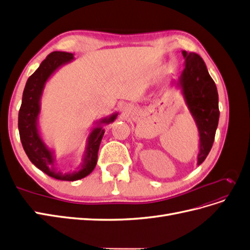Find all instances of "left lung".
Listing matches in <instances>:
<instances>
[{
  "label": "left lung",
  "instance_id": "left-lung-1",
  "mask_svg": "<svg viewBox=\"0 0 250 250\" xmlns=\"http://www.w3.org/2000/svg\"><path fill=\"white\" fill-rule=\"evenodd\" d=\"M185 69L172 85L181 90L186 105L195 121L199 133L197 165L206 160L213 146L219 122L218 92L203 59L196 53L183 51Z\"/></svg>",
  "mask_w": 250,
  "mask_h": 250
}]
</instances>
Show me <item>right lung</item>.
I'll use <instances>...</instances> for the list:
<instances>
[{"instance_id": "1", "label": "right lung", "mask_w": 250, "mask_h": 250, "mask_svg": "<svg viewBox=\"0 0 250 250\" xmlns=\"http://www.w3.org/2000/svg\"><path fill=\"white\" fill-rule=\"evenodd\" d=\"M74 60V54L69 52L55 51L47 56L41 65L27 80L22 93L21 105L19 111V131L22 148L31 163L47 175L58 179L74 181L87 176L95 169L98 160V150L104 135L103 124L113 122L118 112L98 121L89 132L82 163L77 171L63 173L58 170L55 163L54 151L43 142L39 126L41 100L47 81L58 69Z\"/></svg>"}]
</instances>
